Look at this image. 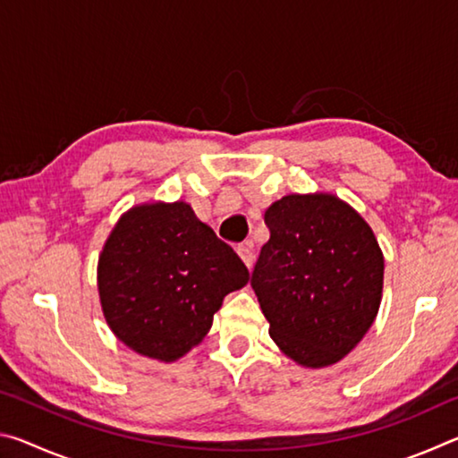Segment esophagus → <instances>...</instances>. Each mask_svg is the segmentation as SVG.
Segmentation results:
<instances>
[{"label": "esophagus", "mask_w": 458, "mask_h": 458, "mask_svg": "<svg viewBox=\"0 0 458 458\" xmlns=\"http://www.w3.org/2000/svg\"><path fill=\"white\" fill-rule=\"evenodd\" d=\"M236 252H238V257L242 259L244 265H246L248 268H250L252 262H254V254H252L250 244H240V246L236 248Z\"/></svg>", "instance_id": "esophagus-1"}]
</instances>
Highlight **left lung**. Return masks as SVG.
Returning <instances> with one entry per match:
<instances>
[{
  "instance_id": "obj_1",
  "label": "left lung",
  "mask_w": 458,
  "mask_h": 458,
  "mask_svg": "<svg viewBox=\"0 0 458 458\" xmlns=\"http://www.w3.org/2000/svg\"><path fill=\"white\" fill-rule=\"evenodd\" d=\"M270 230L252 273L270 339L299 366L345 358L376 321L384 254L358 210L327 191L289 193L265 212Z\"/></svg>"
}]
</instances>
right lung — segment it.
Returning <instances> with one entry per match:
<instances>
[{"mask_svg": "<svg viewBox=\"0 0 458 458\" xmlns=\"http://www.w3.org/2000/svg\"><path fill=\"white\" fill-rule=\"evenodd\" d=\"M248 281L238 254L182 199L127 210L97 267L108 327L129 350L164 363L201 344L224 297Z\"/></svg>", "mask_w": 458, "mask_h": 458, "instance_id": "obj_1", "label": "right lung"}]
</instances>
